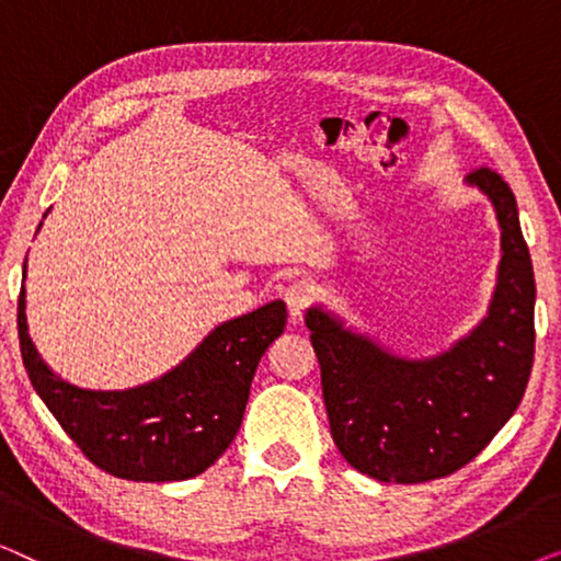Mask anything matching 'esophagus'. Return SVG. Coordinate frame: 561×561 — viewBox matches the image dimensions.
<instances>
[{
	"instance_id": "esophagus-1",
	"label": "esophagus",
	"mask_w": 561,
	"mask_h": 561,
	"mask_svg": "<svg viewBox=\"0 0 561 561\" xmlns=\"http://www.w3.org/2000/svg\"><path fill=\"white\" fill-rule=\"evenodd\" d=\"M283 298H286L290 319H301V313L309 309L313 301V288L306 280H294L290 286L283 288Z\"/></svg>"
}]
</instances>
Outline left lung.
Wrapping results in <instances>:
<instances>
[{
    "label": "left lung",
    "instance_id": "8db88e82",
    "mask_svg": "<svg viewBox=\"0 0 561 561\" xmlns=\"http://www.w3.org/2000/svg\"><path fill=\"white\" fill-rule=\"evenodd\" d=\"M467 183L493 204L501 263L488 317L447 352L401 357L324 306L306 311L321 393L342 457L380 482H426L472 462L518 409L534 365V265L516 196L478 168Z\"/></svg>",
    "mask_w": 561,
    "mask_h": 561
}]
</instances>
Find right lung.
Segmentation results:
<instances>
[{
  "mask_svg": "<svg viewBox=\"0 0 561 561\" xmlns=\"http://www.w3.org/2000/svg\"><path fill=\"white\" fill-rule=\"evenodd\" d=\"M286 319V304L271 301L214 327L181 365L145 386L89 390L43 363L27 334L25 286L18 301L22 365L35 393L99 470L135 482L196 478L225 455L240 432L260 357Z\"/></svg>",
  "mask_w": 561,
  "mask_h": 561,
  "instance_id": "add662e5",
  "label": "right lung"
}]
</instances>
